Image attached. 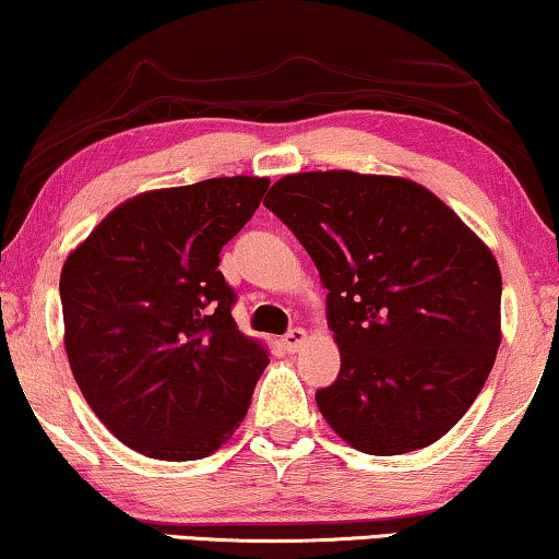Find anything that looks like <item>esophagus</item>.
I'll list each match as a JSON object with an SVG mask.
<instances>
[{"instance_id": "1", "label": "esophagus", "mask_w": 559, "mask_h": 559, "mask_svg": "<svg viewBox=\"0 0 559 559\" xmlns=\"http://www.w3.org/2000/svg\"><path fill=\"white\" fill-rule=\"evenodd\" d=\"M282 343H285V348L289 350V354H295V350H300L305 343H308V331H302V328H293V331H287Z\"/></svg>"}]
</instances>
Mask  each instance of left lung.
<instances>
[{
  "label": "left lung",
  "mask_w": 559,
  "mask_h": 559,
  "mask_svg": "<svg viewBox=\"0 0 559 559\" xmlns=\"http://www.w3.org/2000/svg\"><path fill=\"white\" fill-rule=\"evenodd\" d=\"M264 205L328 289L341 373L316 394L325 423L369 455L412 453L450 432L501 343L493 251L432 190L396 175H285Z\"/></svg>",
  "instance_id": "obj_1"
}]
</instances>
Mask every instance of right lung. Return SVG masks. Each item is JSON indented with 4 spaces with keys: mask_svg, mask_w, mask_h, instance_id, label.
Instances as JSON below:
<instances>
[{
    "mask_svg": "<svg viewBox=\"0 0 559 559\" xmlns=\"http://www.w3.org/2000/svg\"><path fill=\"white\" fill-rule=\"evenodd\" d=\"M270 178H211L119 203L60 272L63 343L88 407L157 461H198L247 417L270 364L239 331L218 254Z\"/></svg>",
    "mask_w": 559,
    "mask_h": 559,
    "instance_id": "add662e5",
    "label": "right lung"
}]
</instances>
